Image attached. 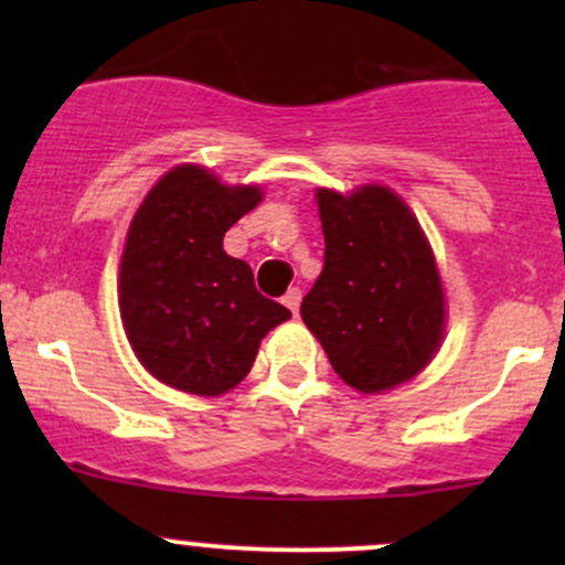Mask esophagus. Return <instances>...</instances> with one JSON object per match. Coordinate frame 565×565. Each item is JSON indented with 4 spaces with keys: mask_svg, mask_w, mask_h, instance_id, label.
I'll return each instance as SVG.
<instances>
[{
    "mask_svg": "<svg viewBox=\"0 0 565 565\" xmlns=\"http://www.w3.org/2000/svg\"><path fill=\"white\" fill-rule=\"evenodd\" d=\"M300 298H303V292H300L298 287L287 289V295H284V306H287V309L292 311V315H298V309H300Z\"/></svg>",
    "mask_w": 565,
    "mask_h": 565,
    "instance_id": "34e87169",
    "label": "esophagus"
}]
</instances>
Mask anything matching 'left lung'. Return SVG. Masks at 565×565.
Returning <instances> with one entry per match:
<instances>
[{"instance_id":"left-lung-1","label":"left lung","mask_w":565,"mask_h":565,"mask_svg":"<svg viewBox=\"0 0 565 565\" xmlns=\"http://www.w3.org/2000/svg\"><path fill=\"white\" fill-rule=\"evenodd\" d=\"M324 265L300 303L333 372L361 393L413 380L440 350L446 295L407 204L385 185L317 191Z\"/></svg>"}]
</instances>
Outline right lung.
<instances>
[{"label":"right lung","instance_id":"add662e5","mask_svg":"<svg viewBox=\"0 0 565 565\" xmlns=\"http://www.w3.org/2000/svg\"><path fill=\"white\" fill-rule=\"evenodd\" d=\"M262 202L259 185H224L182 163L152 185L119 262V315L141 366L196 396L232 391L259 341L292 311L259 295L254 273L224 250L232 224Z\"/></svg>","mask_w":565,"mask_h":565}]
</instances>
